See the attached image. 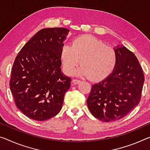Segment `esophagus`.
<instances>
[{
	"label": "esophagus",
	"mask_w": 150,
	"mask_h": 150,
	"mask_svg": "<svg viewBox=\"0 0 150 150\" xmlns=\"http://www.w3.org/2000/svg\"><path fill=\"white\" fill-rule=\"evenodd\" d=\"M81 82V81L77 79H73L72 80V83L73 85H76V84H79V83Z\"/></svg>",
	"instance_id": "34e87169"
}]
</instances>
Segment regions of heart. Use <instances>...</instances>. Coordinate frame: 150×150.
Here are the masks:
<instances>
[{"label": "heart", "mask_w": 150, "mask_h": 150, "mask_svg": "<svg viewBox=\"0 0 150 150\" xmlns=\"http://www.w3.org/2000/svg\"><path fill=\"white\" fill-rule=\"evenodd\" d=\"M63 69L71 74L79 65V74L93 81L105 79L113 72L117 63L115 50L91 35H83L64 45L61 50Z\"/></svg>", "instance_id": "1"}]
</instances>
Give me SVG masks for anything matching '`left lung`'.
<instances>
[{"mask_svg":"<svg viewBox=\"0 0 150 150\" xmlns=\"http://www.w3.org/2000/svg\"><path fill=\"white\" fill-rule=\"evenodd\" d=\"M118 60L113 73L92 85L87 107L95 117L105 122L124 117L138 105L144 83L138 59L126 47L115 49Z\"/></svg>","mask_w":150,"mask_h":150,"instance_id":"obj_1","label":"left lung"}]
</instances>
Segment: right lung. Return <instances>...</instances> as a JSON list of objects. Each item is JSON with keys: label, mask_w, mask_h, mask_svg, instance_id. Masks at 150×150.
<instances>
[{"label": "right lung", "mask_w": 150, "mask_h": 150, "mask_svg": "<svg viewBox=\"0 0 150 150\" xmlns=\"http://www.w3.org/2000/svg\"><path fill=\"white\" fill-rule=\"evenodd\" d=\"M69 30L43 28L16 57L10 89L16 106L27 117L45 121L59 113L71 79L61 72V50Z\"/></svg>", "instance_id": "obj_1"}]
</instances>
